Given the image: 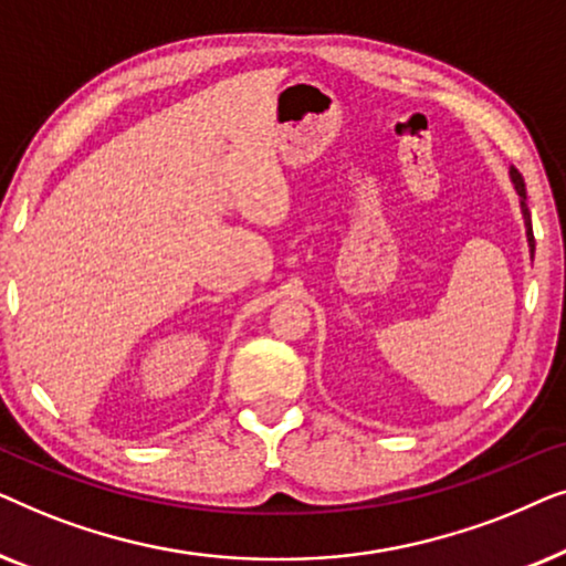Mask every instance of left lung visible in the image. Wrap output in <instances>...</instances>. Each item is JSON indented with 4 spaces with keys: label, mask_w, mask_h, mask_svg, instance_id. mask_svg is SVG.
<instances>
[{
    "label": "left lung",
    "mask_w": 566,
    "mask_h": 566,
    "mask_svg": "<svg viewBox=\"0 0 566 566\" xmlns=\"http://www.w3.org/2000/svg\"><path fill=\"white\" fill-rule=\"evenodd\" d=\"M510 177H513V185L517 190V196H521V208H523V219H525V234H528V244H531V254L536 247H533V227H531V213H528V206H525V182H523V175L517 172L513 167L510 169Z\"/></svg>",
    "instance_id": "8db88e82"
}]
</instances>
